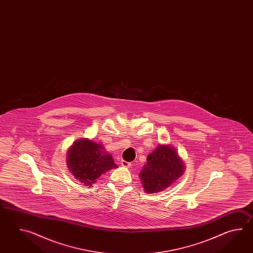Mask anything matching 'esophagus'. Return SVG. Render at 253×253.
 Listing matches in <instances>:
<instances>
[{"label": "esophagus", "mask_w": 253, "mask_h": 253, "mask_svg": "<svg viewBox=\"0 0 253 253\" xmlns=\"http://www.w3.org/2000/svg\"><path fill=\"white\" fill-rule=\"evenodd\" d=\"M121 166H122V167H127V168H128V167H131V164L128 163V162L122 160V161H121Z\"/></svg>", "instance_id": "esophagus-1"}]
</instances>
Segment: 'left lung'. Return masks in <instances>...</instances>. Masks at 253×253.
Returning <instances> with one entry per match:
<instances>
[{
  "label": "left lung",
  "mask_w": 253,
  "mask_h": 253,
  "mask_svg": "<svg viewBox=\"0 0 253 253\" xmlns=\"http://www.w3.org/2000/svg\"><path fill=\"white\" fill-rule=\"evenodd\" d=\"M139 176L145 193L156 194L168 188L184 172V163L175 149L160 145L147 156Z\"/></svg>",
  "instance_id": "8db88e82"
}]
</instances>
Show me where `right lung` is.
<instances>
[{"mask_svg":"<svg viewBox=\"0 0 253 253\" xmlns=\"http://www.w3.org/2000/svg\"><path fill=\"white\" fill-rule=\"evenodd\" d=\"M67 165L74 177L86 186L96 183L102 173L118 167L102 145L87 138L77 140L70 146Z\"/></svg>","mask_w":253,"mask_h":253,"instance_id":"1","label":"right lung"}]
</instances>
